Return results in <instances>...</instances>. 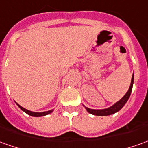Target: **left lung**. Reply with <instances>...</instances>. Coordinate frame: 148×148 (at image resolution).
<instances>
[{
	"label": "left lung",
	"mask_w": 148,
	"mask_h": 148,
	"mask_svg": "<svg viewBox=\"0 0 148 148\" xmlns=\"http://www.w3.org/2000/svg\"><path fill=\"white\" fill-rule=\"evenodd\" d=\"M133 83H134V74H132L131 85H130V87L128 89L127 92L125 94V95L120 100H119L117 103H115L114 105L110 106V107L105 108V109L95 110V109H90V108L84 106L86 110H87L90 114H94V115H98V116H106V115H110V114H113L116 113V112H118L119 110H120L123 107V106L126 104V103L127 102V100L130 98L131 93L132 91Z\"/></svg>",
	"instance_id": "obj_1"
}]
</instances>
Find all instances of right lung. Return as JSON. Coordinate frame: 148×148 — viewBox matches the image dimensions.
I'll list each match as a JSON object with an SVG mask.
<instances>
[{
    "instance_id": "right-lung-1",
    "label": "right lung",
    "mask_w": 148,
    "mask_h": 148,
    "mask_svg": "<svg viewBox=\"0 0 148 148\" xmlns=\"http://www.w3.org/2000/svg\"><path fill=\"white\" fill-rule=\"evenodd\" d=\"M16 105L19 106V108H21V110H22L24 112H25L27 114L30 115V116H33V117H42V116H45V115H47L49 114L52 113L53 111V110H48V111H44V112H34V111H31V110H29L27 109H25V108H24V107L20 106L17 103H16Z\"/></svg>"
}]
</instances>
